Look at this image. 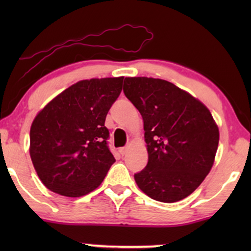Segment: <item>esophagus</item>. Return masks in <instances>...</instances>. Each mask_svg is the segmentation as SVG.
Listing matches in <instances>:
<instances>
[{
  "mask_svg": "<svg viewBox=\"0 0 251 251\" xmlns=\"http://www.w3.org/2000/svg\"><path fill=\"white\" fill-rule=\"evenodd\" d=\"M126 151H128V147L125 146V147H121V149L119 150V152H120V154H122V155H125V154L126 153Z\"/></svg>",
  "mask_w": 251,
  "mask_h": 251,
  "instance_id": "esophagus-1",
  "label": "esophagus"
}]
</instances>
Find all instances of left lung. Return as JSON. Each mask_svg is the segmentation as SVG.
Segmentation results:
<instances>
[{
	"label": "left lung",
	"instance_id": "obj_1",
	"mask_svg": "<svg viewBox=\"0 0 251 251\" xmlns=\"http://www.w3.org/2000/svg\"><path fill=\"white\" fill-rule=\"evenodd\" d=\"M126 97L142 114L149 162L135 174L138 187L160 202H177L197 190L214 164L218 126L200 100L171 82L126 77Z\"/></svg>",
	"mask_w": 251,
	"mask_h": 251
}]
</instances>
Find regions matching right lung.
Listing matches in <instances>:
<instances>
[{
  "label": "right lung",
  "instance_id": "1",
  "mask_svg": "<svg viewBox=\"0 0 251 251\" xmlns=\"http://www.w3.org/2000/svg\"><path fill=\"white\" fill-rule=\"evenodd\" d=\"M123 77L77 82L53 98L30 126L29 153L50 191L78 198L104 180L115 162L106 115L121 94Z\"/></svg>",
  "mask_w": 251,
  "mask_h": 251
}]
</instances>
